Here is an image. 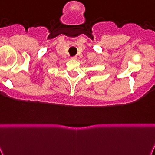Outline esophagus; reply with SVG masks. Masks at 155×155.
<instances>
[{
    "instance_id": "obj_1",
    "label": "esophagus",
    "mask_w": 155,
    "mask_h": 155,
    "mask_svg": "<svg viewBox=\"0 0 155 155\" xmlns=\"http://www.w3.org/2000/svg\"><path fill=\"white\" fill-rule=\"evenodd\" d=\"M77 57L76 56H75V57H73V58H71V59L72 60H77Z\"/></svg>"
}]
</instances>
